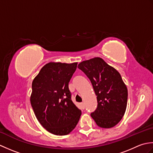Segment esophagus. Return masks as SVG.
I'll use <instances>...</instances> for the list:
<instances>
[{
    "mask_svg": "<svg viewBox=\"0 0 153 153\" xmlns=\"http://www.w3.org/2000/svg\"><path fill=\"white\" fill-rule=\"evenodd\" d=\"M80 105H81V106H82L83 108H85V104H84V102H81Z\"/></svg>",
    "mask_w": 153,
    "mask_h": 153,
    "instance_id": "1",
    "label": "esophagus"
}]
</instances>
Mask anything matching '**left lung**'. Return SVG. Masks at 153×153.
Segmentation results:
<instances>
[{
    "label": "left lung",
    "instance_id": "left-lung-1",
    "mask_svg": "<svg viewBox=\"0 0 153 153\" xmlns=\"http://www.w3.org/2000/svg\"><path fill=\"white\" fill-rule=\"evenodd\" d=\"M77 68L90 79L97 99V108L91 114L102 128L115 126L126 110L128 89L119 72L99 57L83 61Z\"/></svg>",
    "mask_w": 153,
    "mask_h": 153
}]
</instances>
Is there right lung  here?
<instances>
[{"label": "right lung", "instance_id": "1", "mask_svg": "<svg viewBox=\"0 0 153 153\" xmlns=\"http://www.w3.org/2000/svg\"><path fill=\"white\" fill-rule=\"evenodd\" d=\"M77 63L50 62L32 82L31 105L38 121L47 130L65 135L73 130L82 111L71 100L68 83Z\"/></svg>", "mask_w": 153, "mask_h": 153}]
</instances>
